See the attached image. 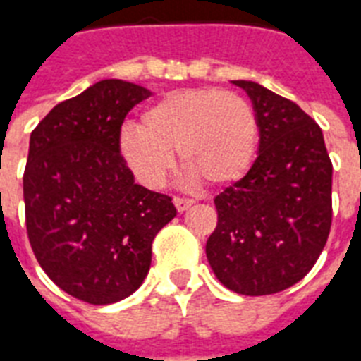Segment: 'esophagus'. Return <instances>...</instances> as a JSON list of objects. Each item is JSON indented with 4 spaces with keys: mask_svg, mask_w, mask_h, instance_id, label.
Listing matches in <instances>:
<instances>
[{
    "mask_svg": "<svg viewBox=\"0 0 361 361\" xmlns=\"http://www.w3.org/2000/svg\"><path fill=\"white\" fill-rule=\"evenodd\" d=\"M173 203H175V207H177L178 212H183L194 205V200H190V197H178L177 195V197H173Z\"/></svg>",
    "mask_w": 361,
    "mask_h": 361,
    "instance_id": "1",
    "label": "esophagus"
}]
</instances>
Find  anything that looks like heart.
<instances>
[{
    "mask_svg": "<svg viewBox=\"0 0 361 361\" xmlns=\"http://www.w3.org/2000/svg\"><path fill=\"white\" fill-rule=\"evenodd\" d=\"M259 147V118L247 97L219 88L173 90L150 105L141 124L120 131V152L142 184L160 188L183 166L212 186L235 183Z\"/></svg>",
    "mask_w": 361,
    "mask_h": 361,
    "instance_id": "b5f03b06",
    "label": "heart"
}]
</instances>
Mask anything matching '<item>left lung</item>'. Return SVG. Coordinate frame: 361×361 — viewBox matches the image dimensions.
Wrapping results in <instances>:
<instances>
[{"label":"left lung","mask_w":361,"mask_h":361,"mask_svg":"<svg viewBox=\"0 0 361 361\" xmlns=\"http://www.w3.org/2000/svg\"><path fill=\"white\" fill-rule=\"evenodd\" d=\"M233 85L258 113V158L214 197L219 222L205 252L226 288L269 295L300 282L326 247L334 166L320 126L300 105L252 80Z\"/></svg>","instance_id":"obj_1"}]
</instances>
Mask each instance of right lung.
I'll return each mask as SVG.
<instances>
[{"label":"right lung","instance_id":"1","mask_svg":"<svg viewBox=\"0 0 361 361\" xmlns=\"http://www.w3.org/2000/svg\"><path fill=\"white\" fill-rule=\"evenodd\" d=\"M149 96L133 82L99 80L58 103L30 137L27 239L50 281L90 305L141 286L152 241L177 214L169 195L135 184L120 154L126 114Z\"/></svg>","mask_w":361,"mask_h":361}]
</instances>
